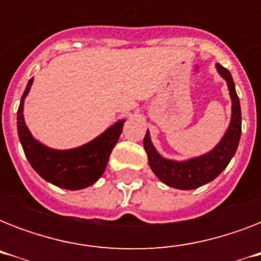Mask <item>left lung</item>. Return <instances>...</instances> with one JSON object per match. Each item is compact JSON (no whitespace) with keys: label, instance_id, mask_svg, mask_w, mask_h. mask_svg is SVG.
I'll use <instances>...</instances> for the list:
<instances>
[{"label":"left lung","instance_id":"1","mask_svg":"<svg viewBox=\"0 0 261 261\" xmlns=\"http://www.w3.org/2000/svg\"><path fill=\"white\" fill-rule=\"evenodd\" d=\"M217 70L226 80L227 88L231 97V120L226 134L223 135L221 142L208 151L207 154L187 160V161H172L161 157L153 146L149 131L143 138V147L147 153L149 165L154 174L165 182L167 186L177 190H195L207 182L213 181L221 172L227 167L233 159L240 137H241V107L240 98L236 92L234 83L230 71L217 63Z\"/></svg>","mask_w":261,"mask_h":261}]
</instances>
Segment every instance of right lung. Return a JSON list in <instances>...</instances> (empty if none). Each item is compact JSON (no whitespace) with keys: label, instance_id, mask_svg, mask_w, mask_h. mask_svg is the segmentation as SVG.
Listing matches in <instances>:
<instances>
[{"label":"right lung","instance_id":"right-lung-1","mask_svg":"<svg viewBox=\"0 0 261 261\" xmlns=\"http://www.w3.org/2000/svg\"><path fill=\"white\" fill-rule=\"evenodd\" d=\"M34 79L27 84L17 111V131L22 150L31 167L46 181L65 190H83L101 177L108 164L111 151L122 134L124 120H119L83 146L70 150H55L44 146L32 137L24 122V98L31 89Z\"/></svg>","mask_w":261,"mask_h":261}]
</instances>
